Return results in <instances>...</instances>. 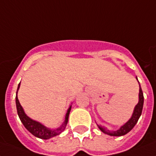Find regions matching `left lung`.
<instances>
[{"instance_id":"8db88e82","label":"left lung","mask_w":156,"mask_h":156,"mask_svg":"<svg viewBox=\"0 0 156 156\" xmlns=\"http://www.w3.org/2000/svg\"><path fill=\"white\" fill-rule=\"evenodd\" d=\"M137 81H138V80H137ZM138 83H139V82H138ZM138 96H139L138 103L135 106L132 116H131V118H130L124 125H122L119 129L116 130V131H109V130H107V129H105L104 127H102L101 125H98V128H99V129L101 130L102 132L104 133H106V134H108L110 135V136H115V137L123 136V135H125L126 133H128L129 132V131H131V130L133 129V128L135 126V124H137V120H138L139 117L141 116V115H142L143 102H144V97H143V93H142L141 86H139V95H138Z\"/></svg>"}]
</instances>
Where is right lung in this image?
<instances>
[{"mask_svg": "<svg viewBox=\"0 0 156 156\" xmlns=\"http://www.w3.org/2000/svg\"><path fill=\"white\" fill-rule=\"evenodd\" d=\"M19 86H20V83L19 84L18 89H17L15 100H16L17 112H18L19 119H20L21 122L24 125V127L26 128L28 130L29 132L31 133L32 135H34L35 137H38V138H41V139H49V138H51V137H54V136H57V135L60 134V133L65 129L66 126H67V121H68V117H69L71 108H72V105L70 106L68 110H67V113H66V116H65V120L64 122H63V124H62L61 126L59 128H58V129H50L45 127L44 125H43V124L39 123V122L36 121V120H33V119H32L31 118H29V117L25 114V112H24L23 111V108L21 105H20V102H19V99H18V96H17Z\"/></svg>", "mask_w": 156, "mask_h": 156, "instance_id": "1", "label": "right lung"}]
</instances>
